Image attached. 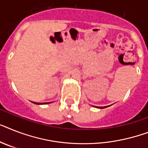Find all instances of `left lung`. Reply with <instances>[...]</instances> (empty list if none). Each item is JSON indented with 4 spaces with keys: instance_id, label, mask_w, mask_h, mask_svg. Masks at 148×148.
<instances>
[{
    "instance_id": "obj_1",
    "label": "left lung",
    "mask_w": 148,
    "mask_h": 148,
    "mask_svg": "<svg viewBox=\"0 0 148 148\" xmlns=\"http://www.w3.org/2000/svg\"><path fill=\"white\" fill-rule=\"evenodd\" d=\"M109 107V106H107V107H97V108H101V109H103V108H106V107Z\"/></svg>"
}]
</instances>
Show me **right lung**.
Segmentation results:
<instances>
[{"instance_id":"add662e5","label":"right lung","mask_w":148,"mask_h":148,"mask_svg":"<svg viewBox=\"0 0 148 148\" xmlns=\"http://www.w3.org/2000/svg\"><path fill=\"white\" fill-rule=\"evenodd\" d=\"M33 103H36V104H43V103H35V102H33Z\"/></svg>"}]
</instances>
